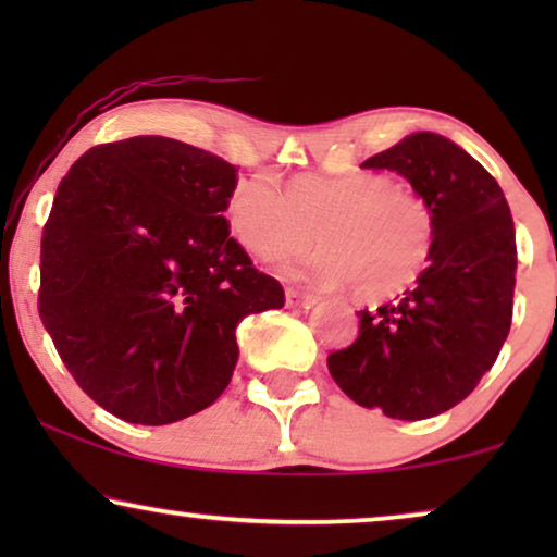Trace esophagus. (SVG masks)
Wrapping results in <instances>:
<instances>
[{
  "label": "esophagus",
  "instance_id": "1",
  "mask_svg": "<svg viewBox=\"0 0 557 557\" xmlns=\"http://www.w3.org/2000/svg\"><path fill=\"white\" fill-rule=\"evenodd\" d=\"M286 304L288 307H314L317 296L299 292V288H286Z\"/></svg>",
  "mask_w": 557,
  "mask_h": 557
}]
</instances>
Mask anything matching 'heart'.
<instances>
[{"label":"heart","mask_w":557,"mask_h":557,"mask_svg":"<svg viewBox=\"0 0 557 557\" xmlns=\"http://www.w3.org/2000/svg\"><path fill=\"white\" fill-rule=\"evenodd\" d=\"M233 238L250 256L276 261L324 243L294 265V276L322 286L357 284L385 299L416 281L433 246V212L413 189L383 174L296 177L284 193L269 177L235 185L225 208Z\"/></svg>","instance_id":"b5f03b06"}]
</instances>
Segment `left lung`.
I'll list each match as a JSON object with an SVG mask.
<instances>
[{
	"label": "left lung",
	"instance_id": "obj_1",
	"mask_svg": "<svg viewBox=\"0 0 557 557\" xmlns=\"http://www.w3.org/2000/svg\"><path fill=\"white\" fill-rule=\"evenodd\" d=\"M362 166L400 174L429 202L433 246L400 299L357 311V339L326 357V368L357 406L423 421L467 398L505 345L515 223L497 180L441 134H408Z\"/></svg>",
	"mask_w": 557,
	"mask_h": 557
}]
</instances>
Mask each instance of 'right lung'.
<instances>
[{"instance_id": "right-lung-1", "label": "right lung", "mask_w": 557, "mask_h": 557, "mask_svg": "<svg viewBox=\"0 0 557 557\" xmlns=\"http://www.w3.org/2000/svg\"><path fill=\"white\" fill-rule=\"evenodd\" d=\"M235 166L166 136L88 149L60 182L40 250V319L98 406L166 425L212 406L243 317L284 307L223 212Z\"/></svg>"}]
</instances>
